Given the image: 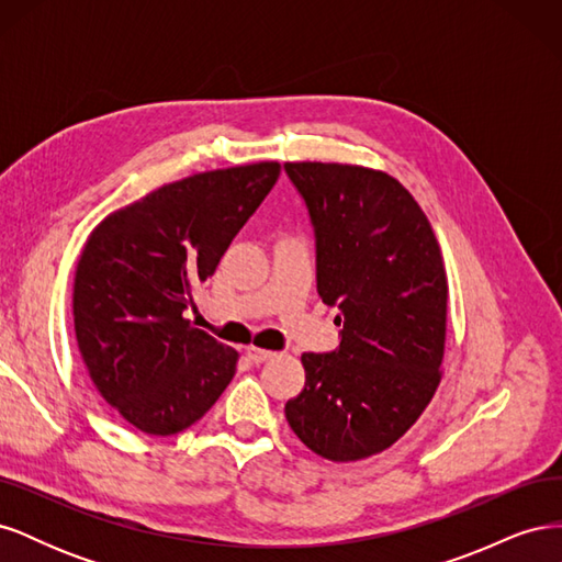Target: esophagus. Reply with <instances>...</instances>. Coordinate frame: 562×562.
<instances>
[{
	"mask_svg": "<svg viewBox=\"0 0 562 562\" xmlns=\"http://www.w3.org/2000/svg\"><path fill=\"white\" fill-rule=\"evenodd\" d=\"M246 359L258 366V363L274 359V351H267V349H260V347H246Z\"/></svg>",
	"mask_w": 562,
	"mask_h": 562,
	"instance_id": "34e87169",
	"label": "esophagus"
}]
</instances>
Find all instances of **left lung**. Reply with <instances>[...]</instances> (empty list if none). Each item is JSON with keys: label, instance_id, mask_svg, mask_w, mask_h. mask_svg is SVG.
I'll list each match as a JSON object with an SVG mask.
<instances>
[{"label": "left lung", "instance_id": "8db88e82", "mask_svg": "<svg viewBox=\"0 0 562 562\" xmlns=\"http://www.w3.org/2000/svg\"><path fill=\"white\" fill-rule=\"evenodd\" d=\"M307 206L316 291L337 307L339 347L302 353L304 389L285 419L312 452L356 462L394 446L440 382L448 277L419 203L382 171L283 164Z\"/></svg>", "mask_w": 562, "mask_h": 562}]
</instances>
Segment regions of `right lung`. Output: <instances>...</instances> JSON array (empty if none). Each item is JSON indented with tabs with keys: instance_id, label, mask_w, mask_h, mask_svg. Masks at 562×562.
Wrapping results in <instances>:
<instances>
[{
	"instance_id": "right-lung-1",
	"label": "right lung",
	"mask_w": 562,
	"mask_h": 562,
	"mask_svg": "<svg viewBox=\"0 0 562 562\" xmlns=\"http://www.w3.org/2000/svg\"><path fill=\"white\" fill-rule=\"evenodd\" d=\"M279 173L277 161L196 173L91 232L75 274L77 345L100 396L135 429L180 434L232 382L239 353L184 312Z\"/></svg>"
}]
</instances>
